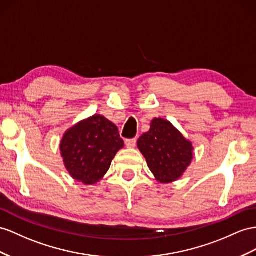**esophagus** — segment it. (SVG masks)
I'll use <instances>...</instances> for the list:
<instances>
[{
    "label": "esophagus",
    "instance_id": "obj_1",
    "mask_svg": "<svg viewBox=\"0 0 256 256\" xmlns=\"http://www.w3.org/2000/svg\"><path fill=\"white\" fill-rule=\"evenodd\" d=\"M126 146L128 148H134L136 146V138L132 140H126Z\"/></svg>",
    "mask_w": 256,
    "mask_h": 256
}]
</instances>
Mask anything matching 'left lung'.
I'll list each match as a JSON object with an SVG mask.
<instances>
[{
    "label": "left lung",
    "mask_w": 256,
    "mask_h": 256,
    "mask_svg": "<svg viewBox=\"0 0 256 256\" xmlns=\"http://www.w3.org/2000/svg\"><path fill=\"white\" fill-rule=\"evenodd\" d=\"M137 147L145 156L154 180L161 184L180 180L192 164V142L162 118L152 120L150 130L140 137Z\"/></svg>",
    "instance_id": "8db88e82"
}]
</instances>
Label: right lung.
Here are the masks:
<instances>
[{"mask_svg":"<svg viewBox=\"0 0 256 256\" xmlns=\"http://www.w3.org/2000/svg\"><path fill=\"white\" fill-rule=\"evenodd\" d=\"M123 147L116 124L100 114L90 116L69 128L60 145L66 170L83 185H94L102 180Z\"/></svg>","mask_w":256,"mask_h":256,"instance_id":"obj_1","label":"right lung"}]
</instances>
